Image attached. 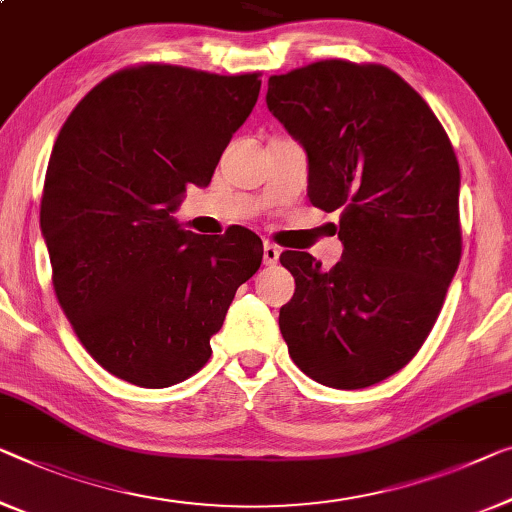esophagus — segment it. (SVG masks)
Here are the masks:
<instances>
[{"label":"esophagus","mask_w":512,"mask_h":512,"mask_svg":"<svg viewBox=\"0 0 512 512\" xmlns=\"http://www.w3.org/2000/svg\"><path fill=\"white\" fill-rule=\"evenodd\" d=\"M278 257H280V248L276 246V243L264 241V264L266 266L278 264Z\"/></svg>","instance_id":"34e87169"}]
</instances>
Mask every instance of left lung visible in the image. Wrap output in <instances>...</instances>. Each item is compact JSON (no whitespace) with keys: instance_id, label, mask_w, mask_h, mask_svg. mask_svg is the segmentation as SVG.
Wrapping results in <instances>:
<instances>
[{"instance_id":"left-lung-1","label":"left lung","mask_w":512,"mask_h":512,"mask_svg":"<svg viewBox=\"0 0 512 512\" xmlns=\"http://www.w3.org/2000/svg\"><path fill=\"white\" fill-rule=\"evenodd\" d=\"M266 105L308 151V197L340 213L342 259L322 271L285 250L296 280L280 308L289 356L354 391L423 347L462 257L460 165L421 94L381 64L322 59L271 75Z\"/></svg>"}]
</instances>
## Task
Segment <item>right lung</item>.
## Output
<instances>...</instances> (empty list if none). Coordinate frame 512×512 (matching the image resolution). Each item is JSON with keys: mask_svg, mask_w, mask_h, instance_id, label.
Instances as JSON below:
<instances>
[{"mask_svg": "<svg viewBox=\"0 0 512 512\" xmlns=\"http://www.w3.org/2000/svg\"><path fill=\"white\" fill-rule=\"evenodd\" d=\"M259 75L121 68L57 135L41 200L52 287L82 347L128 384L167 388L202 370L236 289L262 264L248 227L204 236L172 216L188 183L211 181Z\"/></svg>", "mask_w": 512, "mask_h": 512, "instance_id": "right-lung-1", "label": "right lung"}]
</instances>
